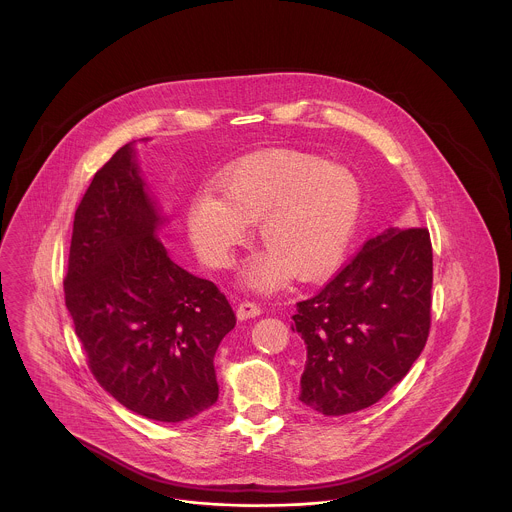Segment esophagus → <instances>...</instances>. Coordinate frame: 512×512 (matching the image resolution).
Listing matches in <instances>:
<instances>
[{
  "mask_svg": "<svg viewBox=\"0 0 512 512\" xmlns=\"http://www.w3.org/2000/svg\"><path fill=\"white\" fill-rule=\"evenodd\" d=\"M260 313H262V307H260L258 303H252V301H242V303L238 305V309H236V317H238L240 321L250 319V317H258Z\"/></svg>",
  "mask_w": 512,
  "mask_h": 512,
  "instance_id": "esophagus-1",
  "label": "esophagus"
}]
</instances>
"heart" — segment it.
Returning <instances> with one entry per match:
<instances>
[{"label": "heart", "mask_w": 512, "mask_h": 512, "mask_svg": "<svg viewBox=\"0 0 512 512\" xmlns=\"http://www.w3.org/2000/svg\"><path fill=\"white\" fill-rule=\"evenodd\" d=\"M213 195H201L187 209V230L201 258L228 268L250 224L266 252L246 270L256 292L278 290L292 276L317 280L343 260L361 213L355 175L335 163L297 149L250 153L213 181Z\"/></svg>", "instance_id": "obj_1"}]
</instances>
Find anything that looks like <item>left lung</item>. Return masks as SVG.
I'll return each mask as SVG.
<instances>
[{"mask_svg":"<svg viewBox=\"0 0 512 512\" xmlns=\"http://www.w3.org/2000/svg\"><path fill=\"white\" fill-rule=\"evenodd\" d=\"M432 266L428 228L390 226L297 303L292 331L307 349L305 406L325 416L359 412L408 374L430 333Z\"/></svg>","mask_w":512,"mask_h":512,"instance_id":"left-lung-1","label":"left lung"}]
</instances>
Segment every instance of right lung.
<instances>
[{
    "instance_id": "1",
    "label": "right lung",
    "mask_w": 512,
    "mask_h": 512,
    "mask_svg": "<svg viewBox=\"0 0 512 512\" xmlns=\"http://www.w3.org/2000/svg\"><path fill=\"white\" fill-rule=\"evenodd\" d=\"M165 222L134 142L120 147L74 213L65 301L98 384L128 410L175 424L217 402L213 361L236 317L213 282L169 258L157 236Z\"/></svg>"
}]
</instances>
